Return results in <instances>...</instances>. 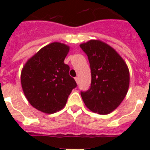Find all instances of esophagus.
Wrapping results in <instances>:
<instances>
[{"label":"esophagus","mask_w":150,"mask_h":150,"mask_svg":"<svg viewBox=\"0 0 150 150\" xmlns=\"http://www.w3.org/2000/svg\"><path fill=\"white\" fill-rule=\"evenodd\" d=\"M74 79H75V80H76V83H77V84H78V83H79V78H78V77H75V78H74Z\"/></svg>","instance_id":"1"}]
</instances>
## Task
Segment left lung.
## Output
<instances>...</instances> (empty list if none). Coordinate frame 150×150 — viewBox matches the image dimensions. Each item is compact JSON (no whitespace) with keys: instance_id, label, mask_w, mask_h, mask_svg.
Instances as JSON below:
<instances>
[{"instance_id":"8db88e82","label":"left lung","mask_w":150,"mask_h":150,"mask_svg":"<svg viewBox=\"0 0 150 150\" xmlns=\"http://www.w3.org/2000/svg\"><path fill=\"white\" fill-rule=\"evenodd\" d=\"M88 56L91 74L89 89L81 91L88 109L108 114L122 103L129 87V71L125 61L109 45L98 40L80 44Z\"/></svg>"}]
</instances>
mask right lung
Masks as SVG:
<instances>
[{"instance_id":"add662e5","label":"right lung","mask_w":150,"mask_h":150,"mask_svg":"<svg viewBox=\"0 0 150 150\" xmlns=\"http://www.w3.org/2000/svg\"><path fill=\"white\" fill-rule=\"evenodd\" d=\"M70 47L52 43L40 50L25 64L21 83L26 98L34 108L54 113L67 103L76 83L69 75L70 67L64 63Z\"/></svg>"}]
</instances>
